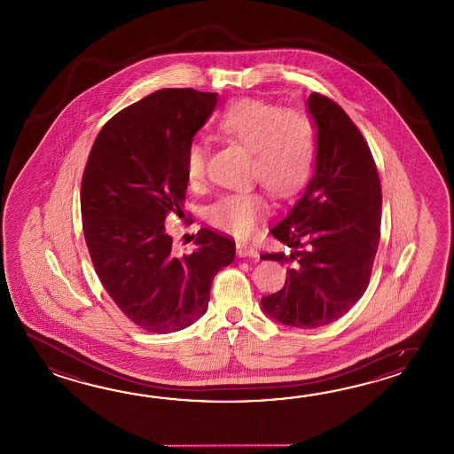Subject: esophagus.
Masks as SVG:
<instances>
[{"label": "esophagus", "instance_id": "1", "mask_svg": "<svg viewBox=\"0 0 454 454\" xmlns=\"http://www.w3.org/2000/svg\"><path fill=\"white\" fill-rule=\"evenodd\" d=\"M237 254L240 258H258L260 256L258 251L254 250L253 247H248V245H239L237 247Z\"/></svg>", "mask_w": 454, "mask_h": 454}]
</instances>
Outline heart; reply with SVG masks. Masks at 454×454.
I'll list each match as a JSON object with an SVG mask.
<instances>
[{
  "mask_svg": "<svg viewBox=\"0 0 454 454\" xmlns=\"http://www.w3.org/2000/svg\"><path fill=\"white\" fill-rule=\"evenodd\" d=\"M219 135L251 151V180L264 184L278 198H292L313 172L317 141L309 116L261 98H240L225 106L215 118ZM209 147L192 139L184 149V175L190 186H201L207 174ZM270 204L258 190L219 196L207 207V223L235 239H251L266 219Z\"/></svg>",
  "mask_w": 454,
  "mask_h": 454,
  "instance_id": "obj_1",
  "label": "heart"
}]
</instances>
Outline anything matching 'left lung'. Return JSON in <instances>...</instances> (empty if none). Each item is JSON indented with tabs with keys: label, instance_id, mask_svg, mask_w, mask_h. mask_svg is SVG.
Returning <instances> with one entry per match:
<instances>
[{
	"label": "left lung",
	"instance_id": "1",
	"mask_svg": "<svg viewBox=\"0 0 454 454\" xmlns=\"http://www.w3.org/2000/svg\"><path fill=\"white\" fill-rule=\"evenodd\" d=\"M317 170L272 231L289 253L261 260L289 264L286 286L261 299L282 325L313 329L342 318L368 287L381 235V184L365 137L340 106L313 92Z\"/></svg>",
	"mask_w": 454,
	"mask_h": 454
}]
</instances>
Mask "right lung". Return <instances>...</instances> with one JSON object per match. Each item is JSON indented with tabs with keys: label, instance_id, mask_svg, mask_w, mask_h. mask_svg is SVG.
<instances>
[{
	"label": "right lung",
	"instance_id": "add662e5",
	"mask_svg": "<svg viewBox=\"0 0 454 454\" xmlns=\"http://www.w3.org/2000/svg\"><path fill=\"white\" fill-rule=\"evenodd\" d=\"M217 94L160 89L123 108L97 135L81 184L87 250L110 299L139 328L174 333L203 317L214 276L235 241L211 229L175 256L165 231L184 217V149L213 114ZM190 215V214H188Z\"/></svg>",
	"mask_w": 454,
	"mask_h": 454
}]
</instances>
